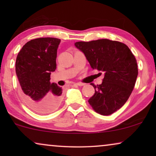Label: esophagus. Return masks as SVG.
Instances as JSON below:
<instances>
[{
    "mask_svg": "<svg viewBox=\"0 0 156 156\" xmlns=\"http://www.w3.org/2000/svg\"><path fill=\"white\" fill-rule=\"evenodd\" d=\"M84 84L83 83H75V84H74V86H83Z\"/></svg>",
    "mask_w": 156,
    "mask_h": 156,
    "instance_id": "34e87169",
    "label": "esophagus"
}]
</instances>
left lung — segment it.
<instances>
[{
  "label": "left lung",
  "mask_w": 156,
  "mask_h": 156,
  "mask_svg": "<svg viewBox=\"0 0 156 156\" xmlns=\"http://www.w3.org/2000/svg\"><path fill=\"white\" fill-rule=\"evenodd\" d=\"M93 69L104 73L101 84L89 103L98 114L108 116L124 105L135 87L138 70L136 57L126 44L108 39L77 42Z\"/></svg>",
  "instance_id": "1"
}]
</instances>
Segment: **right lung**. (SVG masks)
Returning <instances> with one entry per match:
<instances>
[{"mask_svg": "<svg viewBox=\"0 0 156 156\" xmlns=\"http://www.w3.org/2000/svg\"><path fill=\"white\" fill-rule=\"evenodd\" d=\"M60 40L40 37L23 45L16 58V71L22 99L37 114L52 113L60 105L62 89L50 83L51 72L56 69L57 51Z\"/></svg>", "mask_w": 156, "mask_h": 156, "instance_id": "add662e5", "label": "right lung"}]
</instances>
